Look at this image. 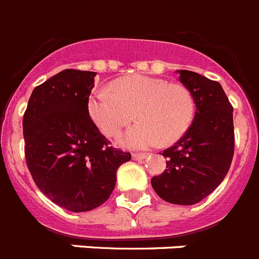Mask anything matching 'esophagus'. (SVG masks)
<instances>
[{
  "mask_svg": "<svg viewBox=\"0 0 259 259\" xmlns=\"http://www.w3.org/2000/svg\"><path fill=\"white\" fill-rule=\"evenodd\" d=\"M146 157H147L146 154H133V159H134V160H143Z\"/></svg>",
  "mask_w": 259,
  "mask_h": 259,
  "instance_id": "1",
  "label": "esophagus"
}]
</instances>
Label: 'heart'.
<instances>
[{"label":"heart","instance_id":"heart-1","mask_svg":"<svg viewBox=\"0 0 259 259\" xmlns=\"http://www.w3.org/2000/svg\"><path fill=\"white\" fill-rule=\"evenodd\" d=\"M138 122L118 138L122 147L142 150L177 142L194 118L192 92L181 84L148 75H130L94 92L89 112L99 130L116 137L133 120Z\"/></svg>","mask_w":259,"mask_h":259}]
</instances>
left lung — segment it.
Segmentation results:
<instances>
[{
  "label": "left lung",
  "mask_w": 259,
  "mask_h": 259,
  "mask_svg": "<svg viewBox=\"0 0 259 259\" xmlns=\"http://www.w3.org/2000/svg\"><path fill=\"white\" fill-rule=\"evenodd\" d=\"M192 92L194 120L176 145L163 151L167 169L151 179L156 194L175 204H195L223 181L235 151L233 108L219 82L189 70H177Z\"/></svg>",
  "instance_id": "8db88e82"
}]
</instances>
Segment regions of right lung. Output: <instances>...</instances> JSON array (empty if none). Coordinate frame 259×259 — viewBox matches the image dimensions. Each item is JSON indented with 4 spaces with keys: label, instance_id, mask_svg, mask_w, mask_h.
<instances>
[{
    "label": "right lung",
    "instance_id": "1",
    "mask_svg": "<svg viewBox=\"0 0 259 259\" xmlns=\"http://www.w3.org/2000/svg\"><path fill=\"white\" fill-rule=\"evenodd\" d=\"M94 71L66 69L36 87L23 116L31 176L53 203L84 212L107 201L116 172L132 159L109 146L89 113Z\"/></svg>",
    "mask_w": 259,
    "mask_h": 259
}]
</instances>
